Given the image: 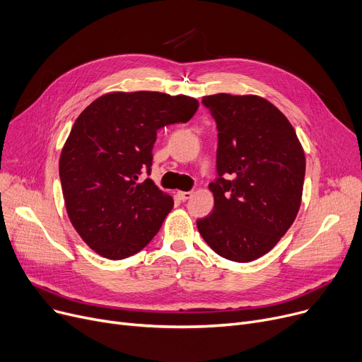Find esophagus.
I'll list each match as a JSON object with an SVG mask.
<instances>
[{
  "mask_svg": "<svg viewBox=\"0 0 362 362\" xmlns=\"http://www.w3.org/2000/svg\"><path fill=\"white\" fill-rule=\"evenodd\" d=\"M194 195V192H185V191H177V197H179V199H182V201H187L189 198H191Z\"/></svg>",
  "mask_w": 362,
  "mask_h": 362,
  "instance_id": "obj_1",
  "label": "esophagus"
}]
</instances>
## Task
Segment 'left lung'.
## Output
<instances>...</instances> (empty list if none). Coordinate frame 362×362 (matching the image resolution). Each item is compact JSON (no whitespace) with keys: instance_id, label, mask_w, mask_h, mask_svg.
Instances as JSON below:
<instances>
[{"instance_id":"left-lung-1","label":"left lung","mask_w":362,"mask_h":362,"mask_svg":"<svg viewBox=\"0 0 362 362\" xmlns=\"http://www.w3.org/2000/svg\"><path fill=\"white\" fill-rule=\"evenodd\" d=\"M217 123L214 210L197 221L220 257L250 262L272 251L300 206L305 154L286 116L257 95L202 98Z\"/></svg>"}]
</instances>
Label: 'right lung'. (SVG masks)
Masks as SVG:
<instances>
[{"instance_id": "obj_1", "label": "right lung", "mask_w": 362, "mask_h": 362, "mask_svg": "<svg viewBox=\"0 0 362 362\" xmlns=\"http://www.w3.org/2000/svg\"><path fill=\"white\" fill-rule=\"evenodd\" d=\"M199 103L151 90L111 92L76 119L60 156L66 210L85 243L108 259L139 252L173 198L149 177L157 130L192 119Z\"/></svg>"}]
</instances>
